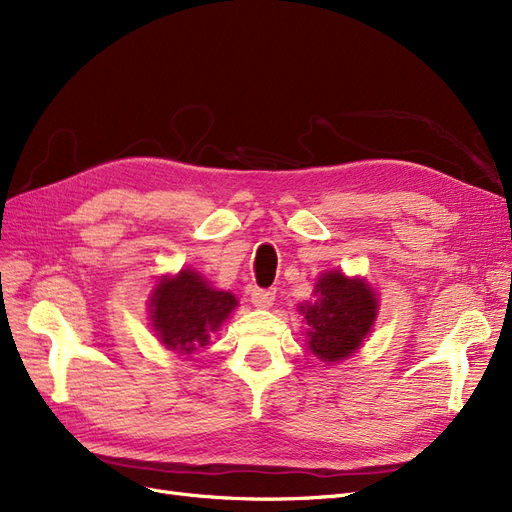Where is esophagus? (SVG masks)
<instances>
[{
  "label": "esophagus",
  "mask_w": 512,
  "mask_h": 512,
  "mask_svg": "<svg viewBox=\"0 0 512 512\" xmlns=\"http://www.w3.org/2000/svg\"><path fill=\"white\" fill-rule=\"evenodd\" d=\"M250 298H252L254 307H258V309H269V307L273 305V301H275V292H273V290L252 288V290H250Z\"/></svg>",
  "instance_id": "1"
}]
</instances>
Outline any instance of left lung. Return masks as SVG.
Returning a JSON list of instances; mask_svg holds the SVG:
<instances>
[{
  "mask_svg": "<svg viewBox=\"0 0 512 512\" xmlns=\"http://www.w3.org/2000/svg\"><path fill=\"white\" fill-rule=\"evenodd\" d=\"M313 296L311 303L298 305L307 324L309 349L326 364L356 354L377 320L375 290L360 277L328 271L317 279Z\"/></svg>",
  "mask_w": 512,
  "mask_h": 512,
  "instance_id": "obj_1",
  "label": "left lung"
}]
</instances>
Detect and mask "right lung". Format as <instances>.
<instances>
[{
	"label": "right lung",
	"instance_id": "add662e5",
	"mask_svg": "<svg viewBox=\"0 0 512 512\" xmlns=\"http://www.w3.org/2000/svg\"><path fill=\"white\" fill-rule=\"evenodd\" d=\"M148 305L156 337L167 349L190 356L220 330L235 311L237 298L231 292L211 288L195 269H182L173 277H161Z\"/></svg>",
	"mask_w": 512,
	"mask_h": 512
}]
</instances>
